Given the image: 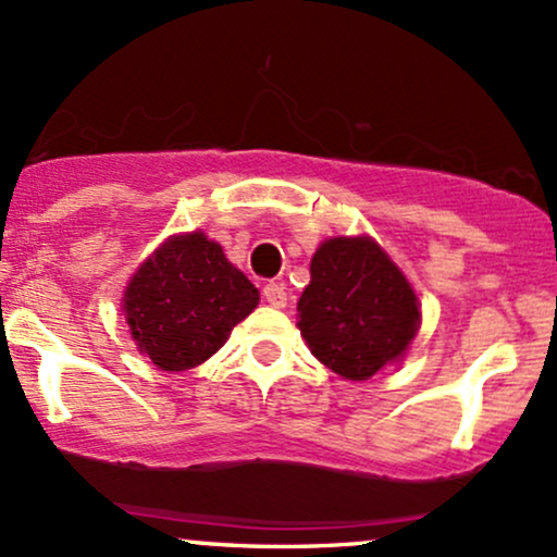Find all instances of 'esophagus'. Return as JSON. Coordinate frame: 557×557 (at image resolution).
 Segmentation results:
<instances>
[{
  "instance_id": "esophagus-1",
  "label": "esophagus",
  "mask_w": 557,
  "mask_h": 557,
  "mask_svg": "<svg viewBox=\"0 0 557 557\" xmlns=\"http://www.w3.org/2000/svg\"><path fill=\"white\" fill-rule=\"evenodd\" d=\"M262 299H265L271 308H284L286 305L284 284H278V281H268V284L262 286Z\"/></svg>"
}]
</instances>
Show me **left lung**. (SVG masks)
<instances>
[{"mask_svg":"<svg viewBox=\"0 0 557 557\" xmlns=\"http://www.w3.org/2000/svg\"><path fill=\"white\" fill-rule=\"evenodd\" d=\"M297 310L310 352L352 381L397 360L421 321L410 284L366 236H339L318 247Z\"/></svg>","mask_w":557,"mask_h":557,"instance_id":"obj_1","label":"left lung"}]
</instances>
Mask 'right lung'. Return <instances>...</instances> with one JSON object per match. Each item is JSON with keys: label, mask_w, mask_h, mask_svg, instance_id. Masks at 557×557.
Returning <instances> with one entry per match:
<instances>
[{"label": "right lung", "mask_w": 557, "mask_h": 557, "mask_svg": "<svg viewBox=\"0 0 557 557\" xmlns=\"http://www.w3.org/2000/svg\"><path fill=\"white\" fill-rule=\"evenodd\" d=\"M258 289L208 236H173L131 278L123 308L136 345L162 371H186L223 347L258 308Z\"/></svg>", "instance_id": "1"}]
</instances>
